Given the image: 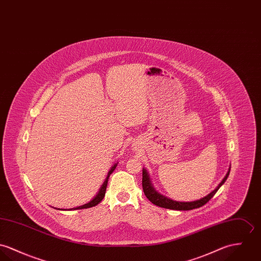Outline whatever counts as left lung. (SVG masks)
Returning a JSON list of instances; mask_svg holds the SVG:
<instances>
[{
  "instance_id": "obj_1",
  "label": "left lung",
  "mask_w": 261,
  "mask_h": 261,
  "mask_svg": "<svg viewBox=\"0 0 261 261\" xmlns=\"http://www.w3.org/2000/svg\"><path fill=\"white\" fill-rule=\"evenodd\" d=\"M230 172V167L228 169V172L225 175V177L222 179V181L218 184V186L211 191L208 195L204 196L203 198H200L198 200H194V201H189V202H181V201H175L172 200L162 194H160L158 191H156V189L154 188L150 175L148 173V171L143 168L142 170V187H143V191H144L145 196L157 206L159 207H163V208H167V209H172V210H192L195 208H199L203 206L204 204L208 202L214 195L215 193L218 191V189L224 184V182L226 181L228 175Z\"/></svg>"
}]
</instances>
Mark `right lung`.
<instances>
[{"label": "right lung", "mask_w": 261, "mask_h": 261, "mask_svg": "<svg viewBox=\"0 0 261 261\" xmlns=\"http://www.w3.org/2000/svg\"><path fill=\"white\" fill-rule=\"evenodd\" d=\"M116 167L117 163H115V164L111 167V169L109 170V172H108V175H107V177H106L105 181L103 182V184H102V186L100 187V189H99L98 193L96 194V196H95L92 200H90L89 202L86 203V204H84V205L77 206V207L70 208V209H60V208H56V209H59V210H77V209L90 208V207H93V206H96L97 204H99V203L101 202V201L103 200V198H104V196H105V192H106V188H107V184H108V179H109V177H110V175L112 174V172L115 170V168H116Z\"/></svg>", "instance_id": "right-lung-1"}]
</instances>
